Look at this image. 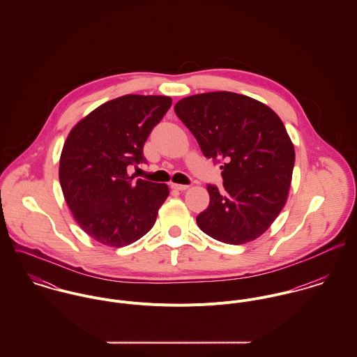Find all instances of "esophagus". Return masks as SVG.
<instances>
[{
	"label": "esophagus",
	"mask_w": 357,
	"mask_h": 357,
	"mask_svg": "<svg viewBox=\"0 0 357 357\" xmlns=\"http://www.w3.org/2000/svg\"><path fill=\"white\" fill-rule=\"evenodd\" d=\"M172 188L176 191H185L190 188V185H184V184H172Z\"/></svg>",
	"instance_id": "34e87169"
}]
</instances>
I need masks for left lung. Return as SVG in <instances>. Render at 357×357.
Here are the masks:
<instances>
[{"label":"left lung","instance_id":"8db88e82","mask_svg":"<svg viewBox=\"0 0 357 357\" xmlns=\"http://www.w3.org/2000/svg\"><path fill=\"white\" fill-rule=\"evenodd\" d=\"M174 111L207 158L218 159L224 190L207 185L210 204L197 217L206 235L228 245L259 238L284 207L294 144L266 104L232 92H207L176 102Z\"/></svg>","mask_w":357,"mask_h":357}]
</instances>
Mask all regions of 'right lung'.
<instances>
[{"mask_svg":"<svg viewBox=\"0 0 357 357\" xmlns=\"http://www.w3.org/2000/svg\"><path fill=\"white\" fill-rule=\"evenodd\" d=\"M172 105L169 96L125 95L104 102L70 130L59 162L66 204L92 239L123 248L143 238L169 197L166 184L135 180L126 167Z\"/></svg>","mask_w":357,"mask_h":357,"instance_id":"right-lung-1","label":"right lung"}]
</instances>
